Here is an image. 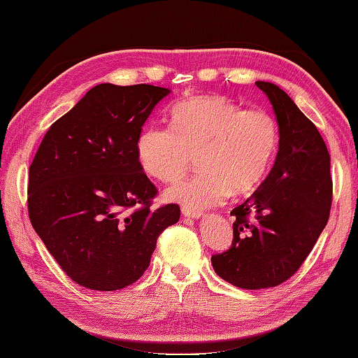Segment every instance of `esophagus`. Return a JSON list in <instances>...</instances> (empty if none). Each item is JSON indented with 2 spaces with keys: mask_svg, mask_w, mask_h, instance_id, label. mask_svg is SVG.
I'll use <instances>...</instances> for the list:
<instances>
[{
  "mask_svg": "<svg viewBox=\"0 0 358 358\" xmlns=\"http://www.w3.org/2000/svg\"><path fill=\"white\" fill-rule=\"evenodd\" d=\"M181 213L185 215V217H188V218H201L202 217V212L201 210H194V208H189V207H181Z\"/></svg>",
  "mask_w": 358,
  "mask_h": 358,
  "instance_id": "1",
  "label": "esophagus"
}]
</instances>
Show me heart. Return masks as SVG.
<instances>
[{
    "mask_svg": "<svg viewBox=\"0 0 358 358\" xmlns=\"http://www.w3.org/2000/svg\"><path fill=\"white\" fill-rule=\"evenodd\" d=\"M172 129L150 126L137 138L140 167L150 177L173 181L197 156L194 177L167 188L166 197L201 210L231 192L245 194L263 183L279 150V124L263 108L242 110L218 95L181 101L170 113Z\"/></svg>",
    "mask_w": 358,
    "mask_h": 358,
    "instance_id": "heart-1",
    "label": "heart"
}]
</instances>
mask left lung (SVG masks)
<instances>
[{
	"instance_id": "obj_1",
	"label": "left lung",
	"mask_w": 358,
	"mask_h": 358,
	"mask_svg": "<svg viewBox=\"0 0 358 358\" xmlns=\"http://www.w3.org/2000/svg\"><path fill=\"white\" fill-rule=\"evenodd\" d=\"M279 124L275 162L258 189L232 210L234 239L213 255L217 274L234 287L280 285L299 269L330 217V155L319 130L283 90L257 81Z\"/></svg>"
}]
</instances>
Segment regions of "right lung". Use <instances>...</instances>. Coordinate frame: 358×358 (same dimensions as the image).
Returning a JSON list of instances; mask_svg holds the SVG:
<instances>
[{
	"label": "right lung",
	"mask_w": 358,
	"mask_h": 358,
	"mask_svg": "<svg viewBox=\"0 0 358 358\" xmlns=\"http://www.w3.org/2000/svg\"><path fill=\"white\" fill-rule=\"evenodd\" d=\"M170 90L99 84L50 126L28 172V215L71 280L99 292L137 282L161 232L180 220L137 157V138Z\"/></svg>",
	"instance_id": "1"
}]
</instances>
